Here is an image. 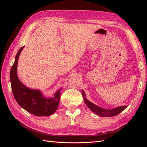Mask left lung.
Listing matches in <instances>:
<instances>
[{"mask_svg": "<svg viewBox=\"0 0 147 147\" xmlns=\"http://www.w3.org/2000/svg\"><path fill=\"white\" fill-rule=\"evenodd\" d=\"M82 95L83 96L84 101H85V104L88 106L89 109H91V111H93L94 113L96 115H99V116L102 117H111L116 115L118 114H119L123 111L125 109L127 106H121V107H118L116 108H114L113 109H105L98 107V106L93 104L91 102H90L86 98V95L84 91L82 90Z\"/></svg>", "mask_w": 147, "mask_h": 147, "instance_id": "obj_1", "label": "left lung"}]
</instances>
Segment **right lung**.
<instances>
[{
	"instance_id": "obj_1",
	"label": "right lung",
	"mask_w": 147,
	"mask_h": 147,
	"mask_svg": "<svg viewBox=\"0 0 147 147\" xmlns=\"http://www.w3.org/2000/svg\"><path fill=\"white\" fill-rule=\"evenodd\" d=\"M23 48L24 47H22L19 50L11 69L10 81L12 93L18 104L30 113L36 116L51 115L58 107L61 89L55 93L53 98H47L39 90L28 88L20 82L17 74V65L19 56Z\"/></svg>"
}]
</instances>
